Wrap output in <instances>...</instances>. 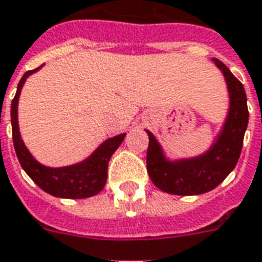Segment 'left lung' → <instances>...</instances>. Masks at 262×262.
<instances>
[{
  "label": "left lung",
  "instance_id": "obj_1",
  "mask_svg": "<svg viewBox=\"0 0 262 262\" xmlns=\"http://www.w3.org/2000/svg\"><path fill=\"white\" fill-rule=\"evenodd\" d=\"M213 62L227 82L229 110L221 131L208 150L196 157L168 160L155 135L146 129L149 135L147 172L153 184L167 193L192 196L213 190L229 176L241 156L249 123L245 88L221 60L213 59Z\"/></svg>",
  "mask_w": 262,
  "mask_h": 262
}]
</instances>
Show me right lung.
<instances>
[{"label": "right lung", "instance_id": "add662e5", "mask_svg": "<svg viewBox=\"0 0 262 262\" xmlns=\"http://www.w3.org/2000/svg\"><path fill=\"white\" fill-rule=\"evenodd\" d=\"M40 68L26 72L17 84L16 95L11 105V123L12 138L15 152L19 159V163L26 174L40 186L47 193L55 198L63 199H85L95 196L105 188L107 180V164L112 155L117 150V147L125 138V134L116 135L113 138L106 139L92 152L85 160L66 167H47L35 160L26 147L19 131L17 124V103L20 96L21 86L26 78L35 73Z\"/></svg>", "mask_w": 262, "mask_h": 262}]
</instances>
